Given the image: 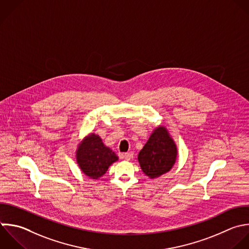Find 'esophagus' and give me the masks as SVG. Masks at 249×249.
Segmentation results:
<instances>
[{
	"label": "esophagus",
	"instance_id": "esophagus-1",
	"mask_svg": "<svg viewBox=\"0 0 249 249\" xmlns=\"http://www.w3.org/2000/svg\"><path fill=\"white\" fill-rule=\"evenodd\" d=\"M123 157H124V159L125 160H130L132 159V157H133V154H132L131 152H127V153H124V154L123 155Z\"/></svg>",
	"mask_w": 249,
	"mask_h": 249
}]
</instances>
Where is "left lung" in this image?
Masks as SVG:
<instances>
[{
  "label": "left lung",
  "instance_id": "left-lung-1",
  "mask_svg": "<svg viewBox=\"0 0 249 249\" xmlns=\"http://www.w3.org/2000/svg\"><path fill=\"white\" fill-rule=\"evenodd\" d=\"M177 157V146L168 129L164 125H159L152 131L137 160L144 174L155 179L170 171Z\"/></svg>",
  "mask_w": 249,
  "mask_h": 249
}]
</instances>
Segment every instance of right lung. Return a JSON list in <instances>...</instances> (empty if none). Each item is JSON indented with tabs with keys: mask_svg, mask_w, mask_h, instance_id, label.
Listing matches in <instances>:
<instances>
[{
	"mask_svg": "<svg viewBox=\"0 0 249 249\" xmlns=\"http://www.w3.org/2000/svg\"><path fill=\"white\" fill-rule=\"evenodd\" d=\"M76 161L81 171L90 179L101 178L109 166L119 160L113 150L107 147L98 134L91 132L77 146Z\"/></svg>",
	"mask_w": 249,
	"mask_h": 249,
	"instance_id": "obj_1",
	"label": "right lung"
}]
</instances>
